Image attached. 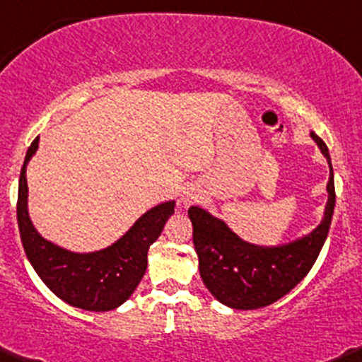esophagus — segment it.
Listing matches in <instances>:
<instances>
[{
	"label": "esophagus",
	"instance_id": "34e87169",
	"mask_svg": "<svg viewBox=\"0 0 362 362\" xmlns=\"http://www.w3.org/2000/svg\"><path fill=\"white\" fill-rule=\"evenodd\" d=\"M200 200V192L193 186H188V188L182 189V195H181V204L185 206H192V204H197Z\"/></svg>",
	"mask_w": 362,
	"mask_h": 362
}]
</instances>
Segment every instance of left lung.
Segmentation results:
<instances>
[{
    "label": "left lung",
    "mask_w": 362,
    "mask_h": 362,
    "mask_svg": "<svg viewBox=\"0 0 362 362\" xmlns=\"http://www.w3.org/2000/svg\"><path fill=\"white\" fill-rule=\"evenodd\" d=\"M310 136L329 163V199L322 223L307 237L277 247H259L240 240L221 219L204 209H188L200 275L206 288L221 303L237 310L267 307L291 291L314 267L329 232L337 195L326 143L315 132Z\"/></svg>",
    "instance_id": "8db88e82"
}]
</instances>
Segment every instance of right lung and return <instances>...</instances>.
<instances>
[{
	"label": "right lung",
	"instance_id": "obj_1",
	"mask_svg": "<svg viewBox=\"0 0 362 362\" xmlns=\"http://www.w3.org/2000/svg\"><path fill=\"white\" fill-rule=\"evenodd\" d=\"M36 137L25 153L18 177L17 221L21 240L36 274L66 303L90 312L113 310L122 305L143 279L148 249L174 214V202L160 204L141 216L136 225L113 245L90 255H76L47 242L33 226L28 214L25 167L38 150Z\"/></svg>",
	"mask_w": 362,
	"mask_h": 362
}]
</instances>
